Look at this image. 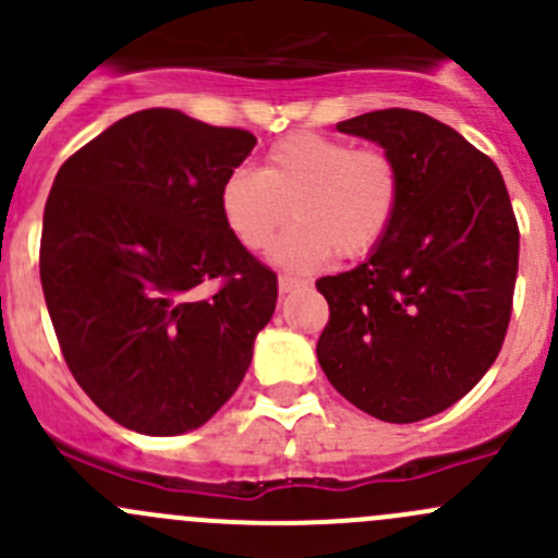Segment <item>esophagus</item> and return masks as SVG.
<instances>
[{
	"label": "esophagus",
	"mask_w": 558,
	"mask_h": 558,
	"mask_svg": "<svg viewBox=\"0 0 558 558\" xmlns=\"http://www.w3.org/2000/svg\"><path fill=\"white\" fill-rule=\"evenodd\" d=\"M300 286H305V280H300V278H291V275H280V280H278V289H280V294H291V291H294V289H300Z\"/></svg>",
	"instance_id": "obj_1"
}]
</instances>
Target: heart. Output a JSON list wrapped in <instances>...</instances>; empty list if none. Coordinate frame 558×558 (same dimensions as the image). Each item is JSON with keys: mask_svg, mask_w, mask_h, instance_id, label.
<instances>
[{"mask_svg": "<svg viewBox=\"0 0 558 558\" xmlns=\"http://www.w3.org/2000/svg\"><path fill=\"white\" fill-rule=\"evenodd\" d=\"M399 196L402 174L388 150L296 132L267 150L258 172H229L218 207L223 227L251 253L267 251L294 216L272 258L291 272H311L337 253H373L397 218Z\"/></svg>", "mask_w": 558, "mask_h": 558, "instance_id": "b5f03b06", "label": "heart"}]
</instances>
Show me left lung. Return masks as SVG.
Wrapping results in <instances>:
<instances>
[{
	"label": "left lung",
	"instance_id": "8db88e82",
	"mask_svg": "<svg viewBox=\"0 0 558 558\" xmlns=\"http://www.w3.org/2000/svg\"><path fill=\"white\" fill-rule=\"evenodd\" d=\"M402 174L399 210L364 264L315 280L329 302L318 362L351 404L413 424L459 402L499 356L519 275V223L502 172L418 110L337 123Z\"/></svg>",
	"mask_w": 558,
	"mask_h": 558
}]
</instances>
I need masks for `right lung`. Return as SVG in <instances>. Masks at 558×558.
Returning a JSON list of instances; mask_svg holds the SVG:
<instances>
[{"mask_svg":"<svg viewBox=\"0 0 558 558\" xmlns=\"http://www.w3.org/2000/svg\"><path fill=\"white\" fill-rule=\"evenodd\" d=\"M256 145L170 107L132 112L61 165L39 280L61 353L140 435L196 429L243 384L278 275L223 227L218 194Z\"/></svg>","mask_w":558,"mask_h":558,"instance_id":"1","label":"right lung"}]
</instances>
